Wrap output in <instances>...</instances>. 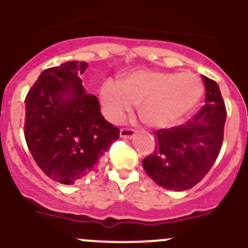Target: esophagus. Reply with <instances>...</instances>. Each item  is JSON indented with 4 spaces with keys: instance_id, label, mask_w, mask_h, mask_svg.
<instances>
[{
    "instance_id": "esophagus-1",
    "label": "esophagus",
    "mask_w": 248,
    "mask_h": 248,
    "mask_svg": "<svg viewBox=\"0 0 248 248\" xmlns=\"http://www.w3.org/2000/svg\"><path fill=\"white\" fill-rule=\"evenodd\" d=\"M136 131L133 128H128V127H124V128L120 129V136L122 138H132L135 136Z\"/></svg>"
}]
</instances>
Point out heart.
Here are the masks:
<instances>
[{"label": "heart", "instance_id": "obj_1", "mask_svg": "<svg viewBox=\"0 0 248 248\" xmlns=\"http://www.w3.org/2000/svg\"><path fill=\"white\" fill-rule=\"evenodd\" d=\"M204 93V85L191 72L137 71L124 83L108 79L101 88V103L112 121H120L136 104L147 124L166 127L186 116L196 108Z\"/></svg>", "mask_w": 248, "mask_h": 248}]
</instances>
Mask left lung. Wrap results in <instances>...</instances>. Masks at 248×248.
I'll list each match as a JSON object with an SVG mask.
<instances>
[{"label":"left lung","mask_w":248,"mask_h":248,"mask_svg":"<svg viewBox=\"0 0 248 248\" xmlns=\"http://www.w3.org/2000/svg\"><path fill=\"white\" fill-rule=\"evenodd\" d=\"M205 104L185 124L154 131L156 147L142 164L159 186L173 191L192 188L209 172L220 153L226 108L218 84L203 76Z\"/></svg>","instance_id":"obj_1"}]
</instances>
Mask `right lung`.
<instances>
[{
  "instance_id": "1",
  "label": "right lung",
  "mask_w": 248,
  "mask_h": 248,
  "mask_svg": "<svg viewBox=\"0 0 248 248\" xmlns=\"http://www.w3.org/2000/svg\"><path fill=\"white\" fill-rule=\"evenodd\" d=\"M87 62L69 61L39 76L25 96L24 137L46 176L73 185L98 171L101 156L119 140L98 98L87 94L80 75Z\"/></svg>"
}]
</instances>
